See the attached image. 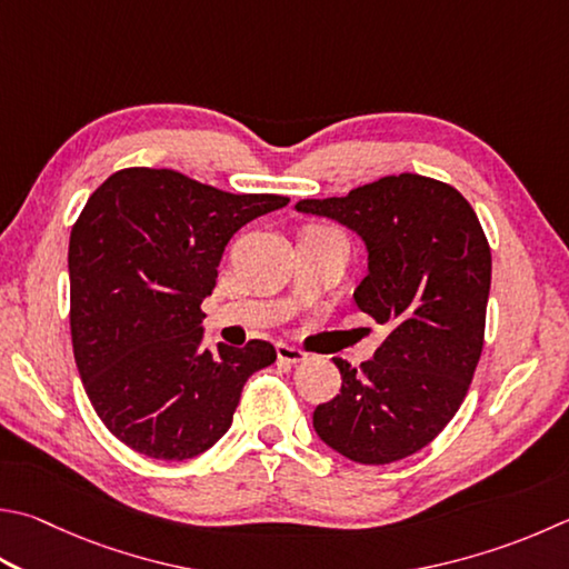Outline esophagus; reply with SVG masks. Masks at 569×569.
<instances>
[{
	"label": "esophagus",
	"instance_id": "esophagus-1",
	"mask_svg": "<svg viewBox=\"0 0 569 569\" xmlns=\"http://www.w3.org/2000/svg\"><path fill=\"white\" fill-rule=\"evenodd\" d=\"M276 356H278V360H281V363H303V360L308 358L301 348H293V346H288V343H278L276 346Z\"/></svg>",
	"mask_w": 569,
	"mask_h": 569
}]
</instances>
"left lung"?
I'll return each instance as SVG.
<instances>
[{
    "instance_id": "8db88e82",
    "label": "left lung",
    "mask_w": 569,
    "mask_h": 569,
    "mask_svg": "<svg viewBox=\"0 0 569 569\" xmlns=\"http://www.w3.org/2000/svg\"><path fill=\"white\" fill-rule=\"evenodd\" d=\"M296 211L360 236L368 273L356 306L390 328L360 370L333 358L343 383L316 408L313 430L353 462L408 458L456 416L482 353L492 261L478 216L458 189L418 173Z\"/></svg>"
}]
</instances>
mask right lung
Wrapping results in <instances>:
<instances>
[{"label":"right lung","mask_w":569,"mask_h":569,"mask_svg":"<svg viewBox=\"0 0 569 569\" xmlns=\"http://www.w3.org/2000/svg\"><path fill=\"white\" fill-rule=\"evenodd\" d=\"M286 203L147 167L89 196L69 239L71 343L91 406L123 446L189 460L231 428L243 383L276 348H203L201 303L231 236Z\"/></svg>","instance_id":"right-lung-1"}]
</instances>
